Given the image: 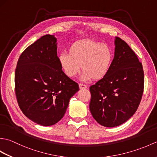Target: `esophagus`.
Returning a JSON list of instances; mask_svg holds the SVG:
<instances>
[{
  "instance_id": "obj_1",
  "label": "esophagus",
  "mask_w": 157,
  "mask_h": 157,
  "mask_svg": "<svg viewBox=\"0 0 157 157\" xmlns=\"http://www.w3.org/2000/svg\"><path fill=\"white\" fill-rule=\"evenodd\" d=\"M79 89H85V88H87V85H85V84H79Z\"/></svg>"
}]
</instances>
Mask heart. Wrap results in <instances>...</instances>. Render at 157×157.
Segmentation results:
<instances>
[{
	"mask_svg": "<svg viewBox=\"0 0 157 157\" xmlns=\"http://www.w3.org/2000/svg\"><path fill=\"white\" fill-rule=\"evenodd\" d=\"M113 59L111 47L106 44L92 40H82L71 45L69 53L63 52L59 61L63 71L69 78H73L81 69L82 79L91 78L98 81L107 74Z\"/></svg>",
	"mask_w": 157,
	"mask_h": 157,
	"instance_id": "b5f03b06",
	"label": "heart"
}]
</instances>
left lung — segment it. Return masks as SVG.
<instances>
[{"label": "left lung", "instance_id": "8db88e82", "mask_svg": "<svg viewBox=\"0 0 157 157\" xmlns=\"http://www.w3.org/2000/svg\"><path fill=\"white\" fill-rule=\"evenodd\" d=\"M115 56L107 74L90 87V111L99 124L121 125L137 110L144 90L142 63L127 43L116 37Z\"/></svg>", "mask_w": 157, "mask_h": 157}]
</instances>
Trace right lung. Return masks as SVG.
<instances>
[{
    "mask_svg": "<svg viewBox=\"0 0 157 157\" xmlns=\"http://www.w3.org/2000/svg\"><path fill=\"white\" fill-rule=\"evenodd\" d=\"M57 40L45 35L20 55L15 73L19 108L39 125L55 124L64 116L79 86L63 71L57 56Z\"/></svg>",
    "mask_w": 157,
    "mask_h": 157,
    "instance_id": "add662e5",
    "label": "right lung"
}]
</instances>
